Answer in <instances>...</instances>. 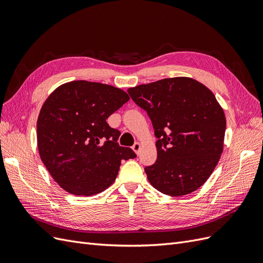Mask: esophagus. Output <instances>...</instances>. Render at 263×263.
Here are the masks:
<instances>
[{"label":"esophagus","mask_w":263,"mask_h":263,"mask_svg":"<svg viewBox=\"0 0 263 263\" xmlns=\"http://www.w3.org/2000/svg\"><path fill=\"white\" fill-rule=\"evenodd\" d=\"M140 148H141V144L139 143V142H135L134 144H133V146H132V149L135 152V153L137 154H139V152H140Z\"/></svg>","instance_id":"esophagus-1"}]
</instances>
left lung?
<instances>
[{
	"label": "left lung",
	"mask_w": 263,
	"mask_h": 263,
	"mask_svg": "<svg viewBox=\"0 0 263 263\" xmlns=\"http://www.w3.org/2000/svg\"><path fill=\"white\" fill-rule=\"evenodd\" d=\"M153 124L155 164L144 168L155 189L180 197L199 189L223 153L226 119L206 86L190 78H173L128 89Z\"/></svg>",
	"instance_id": "obj_1"
}]
</instances>
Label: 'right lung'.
Listing matches in <instances>:
<instances>
[{
	"instance_id": "1",
	"label": "right lung",
	"mask_w": 263,
	"mask_h": 263,
	"mask_svg": "<svg viewBox=\"0 0 263 263\" xmlns=\"http://www.w3.org/2000/svg\"><path fill=\"white\" fill-rule=\"evenodd\" d=\"M129 99L120 88L87 81L65 83L47 98L37 121L39 155L65 191H104L116 180L121 160L137 157L119 145L120 131L106 121Z\"/></svg>"
}]
</instances>
